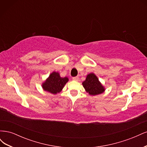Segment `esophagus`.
<instances>
[{
    "label": "esophagus",
    "instance_id": "esophagus-1",
    "mask_svg": "<svg viewBox=\"0 0 147 147\" xmlns=\"http://www.w3.org/2000/svg\"><path fill=\"white\" fill-rule=\"evenodd\" d=\"M72 79H73V80H75V81H76V82H78V80H79V78H78V77H73V78H72Z\"/></svg>",
    "mask_w": 147,
    "mask_h": 147
}]
</instances>
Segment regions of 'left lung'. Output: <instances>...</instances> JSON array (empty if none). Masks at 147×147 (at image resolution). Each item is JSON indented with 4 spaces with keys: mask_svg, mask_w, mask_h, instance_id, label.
<instances>
[{
    "mask_svg": "<svg viewBox=\"0 0 147 147\" xmlns=\"http://www.w3.org/2000/svg\"><path fill=\"white\" fill-rule=\"evenodd\" d=\"M85 91L91 96L102 94L105 90L104 86L99 82V78L94 73L87 75L86 80L82 83Z\"/></svg>",
    "mask_w": 147,
    "mask_h": 147,
    "instance_id": "left-lung-1",
    "label": "left lung"
}]
</instances>
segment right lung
I'll return each mask as SVG.
<instances>
[{"instance_id":"1","label":"right lung","mask_w":147,"mask_h":147,"mask_svg":"<svg viewBox=\"0 0 147 147\" xmlns=\"http://www.w3.org/2000/svg\"><path fill=\"white\" fill-rule=\"evenodd\" d=\"M68 81L69 78L67 77H61L58 72H53L42 83V87L44 91L56 94L63 90Z\"/></svg>"}]
</instances>
